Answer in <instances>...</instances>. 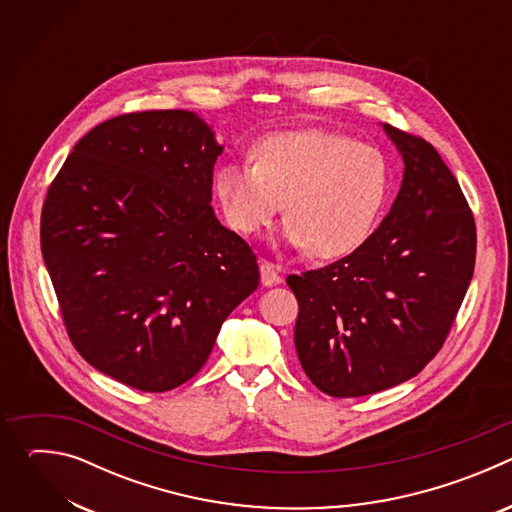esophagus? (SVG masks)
<instances>
[{
    "instance_id": "34e87169",
    "label": "esophagus",
    "mask_w": 512,
    "mask_h": 512,
    "mask_svg": "<svg viewBox=\"0 0 512 512\" xmlns=\"http://www.w3.org/2000/svg\"><path fill=\"white\" fill-rule=\"evenodd\" d=\"M259 271H261V283L265 285V287H271V285H275V283H279V271H281V267L279 265H273L271 261H261L259 263Z\"/></svg>"
}]
</instances>
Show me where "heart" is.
Segmentation results:
<instances>
[{
  "mask_svg": "<svg viewBox=\"0 0 512 512\" xmlns=\"http://www.w3.org/2000/svg\"><path fill=\"white\" fill-rule=\"evenodd\" d=\"M227 223L257 235L283 200V239L318 259L352 253L373 233L389 192L385 156L367 143L324 131H283L253 148V164L214 172Z\"/></svg>",
  "mask_w": 512,
  "mask_h": 512,
  "instance_id": "obj_1",
  "label": "heart"
}]
</instances>
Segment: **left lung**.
Returning a JSON list of instances; mask_svg holds the SVG:
<instances>
[{
	"label": "left lung",
	"mask_w": 512,
	"mask_h": 512,
	"mask_svg": "<svg viewBox=\"0 0 512 512\" xmlns=\"http://www.w3.org/2000/svg\"><path fill=\"white\" fill-rule=\"evenodd\" d=\"M383 127L405 164L385 221L350 255L285 279L302 369L330 397L373 395L423 371L474 273L476 223L458 180L429 141Z\"/></svg>",
	"instance_id": "obj_1"
}]
</instances>
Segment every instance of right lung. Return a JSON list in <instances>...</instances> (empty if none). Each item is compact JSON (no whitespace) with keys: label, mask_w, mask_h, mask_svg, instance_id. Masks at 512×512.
Segmentation results:
<instances>
[{"label":"right lung","mask_w":512,"mask_h":512,"mask_svg":"<svg viewBox=\"0 0 512 512\" xmlns=\"http://www.w3.org/2000/svg\"><path fill=\"white\" fill-rule=\"evenodd\" d=\"M221 152L196 113H127L93 127L48 188L40 245L68 338L131 389L192 379L259 285L255 253L210 206Z\"/></svg>","instance_id":"obj_1"}]
</instances>
